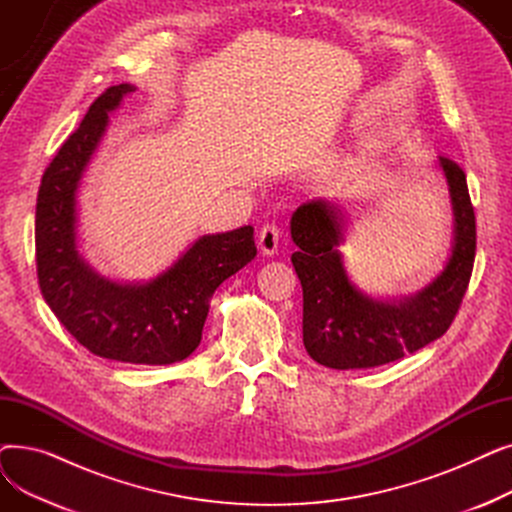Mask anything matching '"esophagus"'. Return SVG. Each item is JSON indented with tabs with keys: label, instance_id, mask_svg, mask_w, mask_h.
Masks as SVG:
<instances>
[{
	"label": "esophagus",
	"instance_id": "esophagus-1",
	"mask_svg": "<svg viewBox=\"0 0 512 512\" xmlns=\"http://www.w3.org/2000/svg\"><path fill=\"white\" fill-rule=\"evenodd\" d=\"M257 245H259V251L263 255H267V257L278 253V245H280V230H278V226H274V224L261 226V230L257 234Z\"/></svg>",
	"mask_w": 512,
	"mask_h": 512
}]
</instances>
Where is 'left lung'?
<instances>
[{"label": "left lung", "mask_w": 512, "mask_h": 512, "mask_svg": "<svg viewBox=\"0 0 512 512\" xmlns=\"http://www.w3.org/2000/svg\"><path fill=\"white\" fill-rule=\"evenodd\" d=\"M438 161L454 213L452 255L444 270L413 297L371 299L348 280L338 251L346 215L338 203L315 199L292 213L290 234L297 245L292 265L303 286V342L319 365H386L419 351L450 328L473 272L475 213L461 166L448 157Z\"/></svg>", "instance_id": "8db88e82"}]
</instances>
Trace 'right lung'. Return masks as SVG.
<instances>
[{
    "instance_id": "1",
    "label": "right lung",
    "mask_w": 512,
    "mask_h": 512,
    "mask_svg": "<svg viewBox=\"0 0 512 512\" xmlns=\"http://www.w3.org/2000/svg\"><path fill=\"white\" fill-rule=\"evenodd\" d=\"M134 91L101 93L85 120L47 166L37 197V276L45 303L62 326L97 357L137 365H170L201 342L209 299L224 280L255 259L253 226L195 240L151 282L122 284L99 276L80 257L76 193L110 112Z\"/></svg>"
}]
</instances>
